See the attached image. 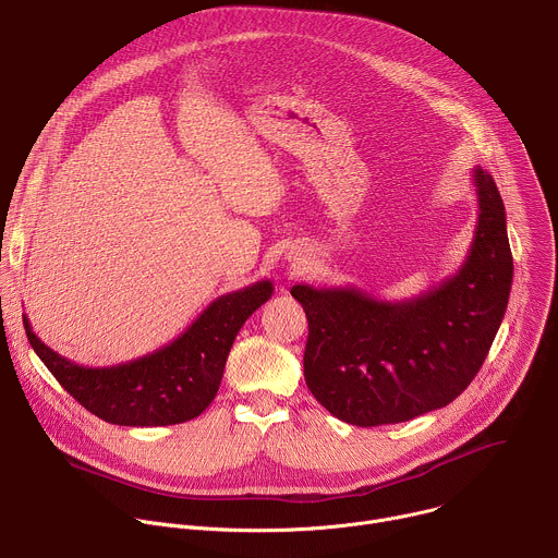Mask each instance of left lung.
I'll return each instance as SVG.
<instances>
[{
    "instance_id": "left-lung-1",
    "label": "left lung",
    "mask_w": 558,
    "mask_h": 558,
    "mask_svg": "<svg viewBox=\"0 0 558 558\" xmlns=\"http://www.w3.org/2000/svg\"><path fill=\"white\" fill-rule=\"evenodd\" d=\"M476 227L454 276L388 302L357 287H291L308 320L304 379L353 426L400 424L448 407L480 373L512 289L506 207L488 172H472Z\"/></svg>"
}]
</instances>
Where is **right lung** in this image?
<instances>
[{
    "instance_id": "obj_1",
    "label": "right lung",
    "mask_w": 558,
    "mask_h": 558,
    "mask_svg": "<svg viewBox=\"0 0 558 558\" xmlns=\"http://www.w3.org/2000/svg\"><path fill=\"white\" fill-rule=\"evenodd\" d=\"M274 293L271 280L216 298L170 344L114 366H82L46 347L24 317L31 347L54 379L104 422L170 426L198 417L216 397L229 349Z\"/></svg>"
}]
</instances>
